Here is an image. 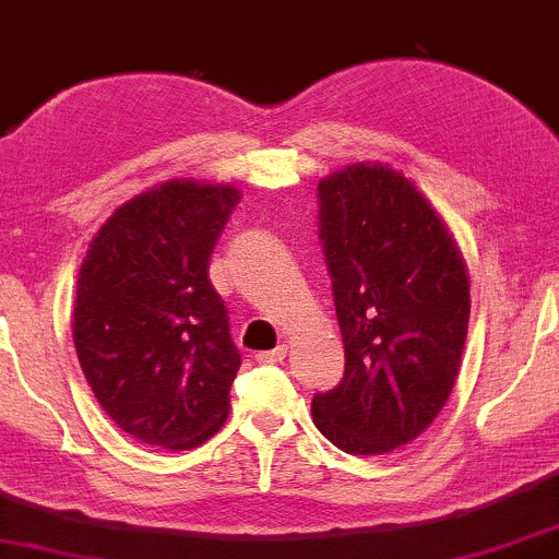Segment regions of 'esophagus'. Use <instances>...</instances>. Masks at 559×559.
<instances>
[{
    "instance_id": "esophagus-1",
    "label": "esophagus",
    "mask_w": 559,
    "mask_h": 559,
    "mask_svg": "<svg viewBox=\"0 0 559 559\" xmlns=\"http://www.w3.org/2000/svg\"><path fill=\"white\" fill-rule=\"evenodd\" d=\"M286 359V346H278V348H271V352H260L254 354V361L258 365H278V361Z\"/></svg>"
}]
</instances>
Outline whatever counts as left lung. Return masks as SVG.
<instances>
[{"instance_id": "8db88e82", "label": "left lung", "mask_w": 559, "mask_h": 559, "mask_svg": "<svg viewBox=\"0 0 559 559\" xmlns=\"http://www.w3.org/2000/svg\"><path fill=\"white\" fill-rule=\"evenodd\" d=\"M320 241L346 348L312 399L335 448L382 455L432 425L459 378L468 273L445 221L401 171L354 164L318 185Z\"/></svg>"}]
</instances>
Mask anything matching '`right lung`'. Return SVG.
I'll list each match as a JSON object with an SVG mask.
<instances>
[{"label":"right lung","instance_id":"1","mask_svg":"<svg viewBox=\"0 0 559 559\" xmlns=\"http://www.w3.org/2000/svg\"><path fill=\"white\" fill-rule=\"evenodd\" d=\"M241 192L171 179L117 207L80 265L78 359L100 408L145 445L190 450L224 427L241 356L207 262Z\"/></svg>","mask_w":559,"mask_h":559}]
</instances>
